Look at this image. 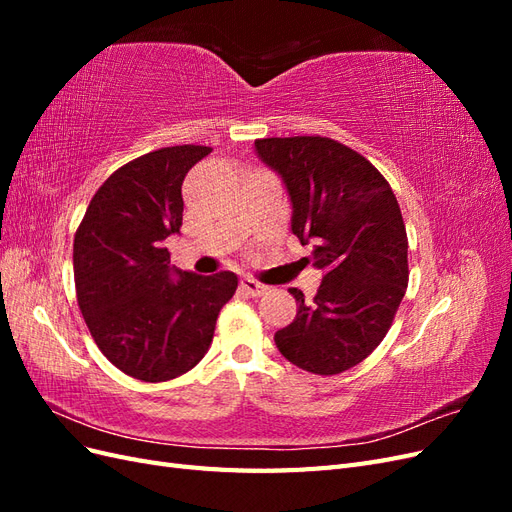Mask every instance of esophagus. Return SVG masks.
<instances>
[{
  "label": "esophagus",
  "instance_id": "obj_1",
  "mask_svg": "<svg viewBox=\"0 0 512 512\" xmlns=\"http://www.w3.org/2000/svg\"><path fill=\"white\" fill-rule=\"evenodd\" d=\"M241 288L250 294V297H260V294L267 292V286L252 280V277H241Z\"/></svg>",
  "mask_w": 512,
  "mask_h": 512
}]
</instances>
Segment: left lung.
<instances>
[{
  "label": "left lung",
  "mask_w": 512,
  "mask_h": 512,
  "mask_svg": "<svg viewBox=\"0 0 512 512\" xmlns=\"http://www.w3.org/2000/svg\"><path fill=\"white\" fill-rule=\"evenodd\" d=\"M258 158L282 177L290 228L312 243L324 277L312 303L299 288L297 318L275 346L305 371L335 376L359 365L389 333L408 288V237L397 198L378 168L327 136L258 138Z\"/></svg>",
  "instance_id": "obj_1"
}]
</instances>
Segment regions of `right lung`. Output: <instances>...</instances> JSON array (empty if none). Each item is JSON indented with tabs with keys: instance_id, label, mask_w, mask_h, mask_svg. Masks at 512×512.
<instances>
[{
	"instance_id": "1",
	"label": "right lung",
	"mask_w": 512,
	"mask_h": 512,
	"mask_svg": "<svg viewBox=\"0 0 512 512\" xmlns=\"http://www.w3.org/2000/svg\"><path fill=\"white\" fill-rule=\"evenodd\" d=\"M211 147L177 145L117 168L74 235L76 301L100 352L123 374L166 382L207 354L237 275L170 265L166 237L183 222L181 185Z\"/></svg>"
}]
</instances>
